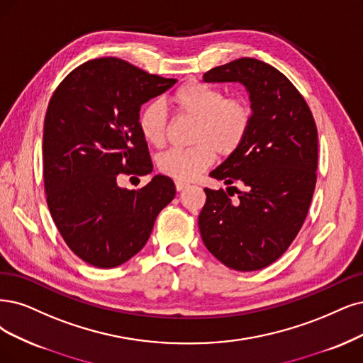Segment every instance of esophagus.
I'll return each instance as SVG.
<instances>
[{
    "label": "esophagus",
    "instance_id": "1",
    "mask_svg": "<svg viewBox=\"0 0 363 363\" xmlns=\"http://www.w3.org/2000/svg\"><path fill=\"white\" fill-rule=\"evenodd\" d=\"M174 186H177L178 191H182L184 189H186V186H189V184L182 182V181H174Z\"/></svg>",
    "mask_w": 363,
    "mask_h": 363
}]
</instances>
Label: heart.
Here are the masks:
<instances>
[{"label":"heart","mask_w":363,"mask_h":363,"mask_svg":"<svg viewBox=\"0 0 363 363\" xmlns=\"http://www.w3.org/2000/svg\"><path fill=\"white\" fill-rule=\"evenodd\" d=\"M169 104L179 116L196 119L191 147L170 150L158 158V169L178 181H191L216 161V152L230 155L248 136L252 107L244 97L229 96L206 84L190 80L169 97ZM138 127L146 143L161 147L167 138V116L163 104L151 101L143 106Z\"/></svg>","instance_id":"b5f03b06"}]
</instances>
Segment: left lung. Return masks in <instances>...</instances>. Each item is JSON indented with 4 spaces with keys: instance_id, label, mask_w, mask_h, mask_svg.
Returning <instances> with one entry per match:
<instances>
[{
    "instance_id": "8db88e82",
    "label": "left lung",
    "mask_w": 363,
    "mask_h": 363,
    "mask_svg": "<svg viewBox=\"0 0 363 363\" xmlns=\"http://www.w3.org/2000/svg\"><path fill=\"white\" fill-rule=\"evenodd\" d=\"M203 80L242 84L252 124L239 150L209 173L244 190L205 189L200 235L230 269L259 271L283 256L305 221L317 179V127L301 92L263 61L239 58L206 72Z\"/></svg>"
}]
</instances>
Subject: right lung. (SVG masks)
Returning a JSON list of instances; mask_svg holds the SVG:
<instances>
[{"label":"right lung","instance_id":"1","mask_svg":"<svg viewBox=\"0 0 363 363\" xmlns=\"http://www.w3.org/2000/svg\"><path fill=\"white\" fill-rule=\"evenodd\" d=\"M177 84L119 58L84 62L49 101L43 178L50 216L65 244L91 266L109 269L145 247L177 190L155 174L139 190L118 177L147 174L152 161L138 127L140 106Z\"/></svg>","mask_w":363,"mask_h":363}]
</instances>
